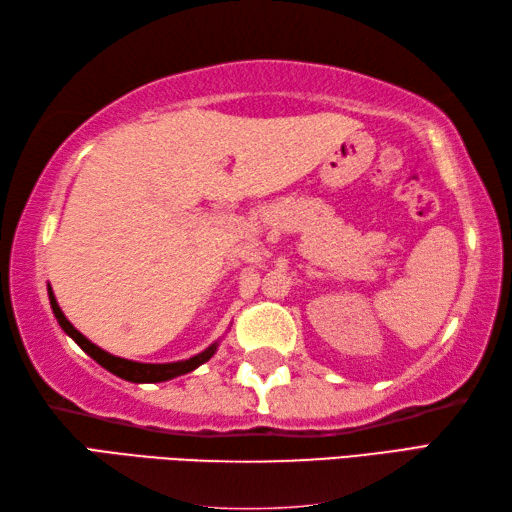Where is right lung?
Here are the masks:
<instances>
[{
	"mask_svg": "<svg viewBox=\"0 0 512 512\" xmlns=\"http://www.w3.org/2000/svg\"><path fill=\"white\" fill-rule=\"evenodd\" d=\"M48 297H50V306H52L54 317H57L63 332L72 336L74 343L79 345L85 354H90L101 367H105L107 372L116 374L118 378H125V380H129V383H162V380L189 374V372H193L195 367H200L202 363L209 361V358L217 350V343H213L211 347H206L202 354L187 358V361H178V363H136V361H127V358L107 354L105 350H101V347H96L92 341L85 339V336L79 330H76L68 319H65V314L61 312L57 299H54L50 286H48Z\"/></svg>",
	"mask_w": 512,
	"mask_h": 512,
	"instance_id": "1",
	"label": "right lung"
}]
</instances>
